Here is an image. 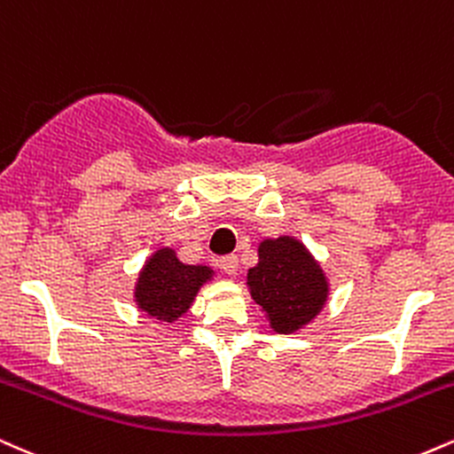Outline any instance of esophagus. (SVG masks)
Listing matches in <instances>:
<instances>
[{"mask_svg": "<svg viewBox=\"0 0 454 454\" xmlns=\"http://www.w3.org/2000/svg\"><path fill=\"white\" fill-rule=\"evenodd\" d=\"M220 267L226 275H234V273H237V269H239V258L234 256V254H231V256H223L220 260Z\"/></svg>", "mask_w": 454, "mask_h": 454, "instance_id": "esophagus-1", "label": "esophagus"}]
</instances>
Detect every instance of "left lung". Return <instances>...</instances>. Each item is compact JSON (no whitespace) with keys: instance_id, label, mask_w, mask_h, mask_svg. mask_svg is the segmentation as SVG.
Here are the masks:
<instances>
[{"instance_id":"8db88e82","label":"left lung","mask_w":454,"mask_h":454,"mask_svg":"<svg viewBox=\"0 0 454 454\" xmlns=\"http://www.w3.org/2000/svg\"><path fill=\"white\" fill-rule=\"evenodd\" d=\"M247 286L270 328L284 335L309 325L328 299V281L320 264L293 237L260 243L258 264L247 270Z\"/></svg>"}]
</instances>
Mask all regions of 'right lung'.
Here are the masks:
<instances>
[{"label":"right lung","mask_w":454,"mask_h":454,"mask_svg":"<svg viewBox=\"0 0 454 454\" xmlns=\"http://www.w3.org/2000/svg\"><path fill=\"white\" fill-rule=\"evenodd\" d=\"M213 278V270L202 264H184L175 249L161 247L140 270L134 299L138 309L161 322H175L190 309L202 284Z\"/></svg>","instance_id":"obj_1"}]
</instances>
